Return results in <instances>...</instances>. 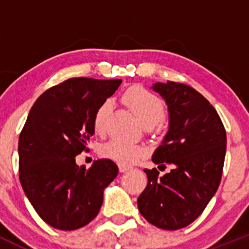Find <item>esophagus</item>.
<instances>
[{
	"label": "esophagus",
	"mask_w": 249,
	"mask_h": 249,
	"mask_svg": "<svg viewBox=\"0 0 249 249\" xmlns=\"http://www.w3.org/2000/svg\"><path fill=\"white\" fill-rule=\"evenodd\" d=\"M131 168H132V166H131V165L119 164V171H121V172H126V171L131 170Z\"/></svg>",
	"instance_id": "obj_1"
}]
</instances>
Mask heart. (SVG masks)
<instances>
[{"label":"heart","mask_w":249,"mask_h":249,"mask_svg":"<svg viewBox=\"0 0 249 249\" xmlns=\"http://www.w3.org/2000/svg\"><path fill=\"white\" fill-rule=\"evenodd\" d=\"M125 104L130 107L137 118L145 126H153L161 121L165 115V105L158 96L141 87L128 89L124 95ZM112 110L110 99L103 102L93 116V130L96 133H103L107 128V118ZM103 156L123 164L136 161L145 154V148L141 145L112 139L102 148Z\"/></svg>","instance_id":"obj_1"}]
</instances>
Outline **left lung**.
Listing matches in <instances>:
<instances>
[{
  "instance_id": "obj_1",
  "label": "left lung",
  "mask_w": 249,
  "mask_h": 249,
  "mask_svg": "<svg viewBox=\"0 0 249 249\" xmlns=\"http://www.w3.org/2000/svg\"><path fill=\"white\" fill-rule=\"evenodd\" d=\"M152 89L166 102L170 118L152 161L173 168L162 177L156 168H145L148 182L137 202L150 224L176 231L192 224L218 190L226 130L215 108L193 88L167 81L156 83Z\"/></svg>"
}]
</instances>
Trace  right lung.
<instances>
[{
    "label": "right lung",
    "instance_id": "add662e5",
    "mask_svg": "<svg viewBox=\"0 0 249 249\" xmlns=\"http://www.w3.org/2000/svg\"><path fill=\"white\" fill-rule=\"evenodd\" d=\"M122 79L70 78L36 99L18 139L19 181L51 227L72 231L96 218L103 192L118 174L110 159L79 167L76 156L93 136V116Z\"/></svg>",
    "mask_w": 249,
    "mask_h": 249
}]
</instances>
